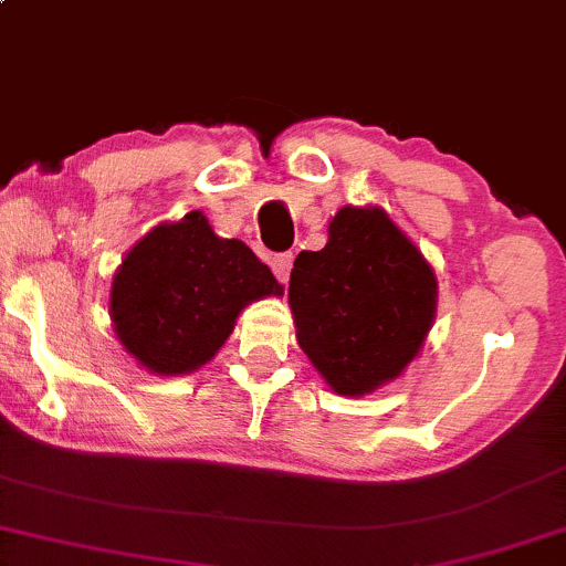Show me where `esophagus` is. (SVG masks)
<instances>
[{
  "mask_svg": "<svg viewBox=\"0 0 566 566\" xmlns=\"http://www.w3.org/2000/svg\"><path fill=\"white\" fill-rule=\"evenodd\" d=\"M271 269H274V274L279 282H287L290 279V269H292V253H279L271 259Z\"/></svg>",
  "mask_w": 566,
  "mask_h": 566,
  "instance_id": "obj_1",
  "label": "esophagus"
}]
</instances>
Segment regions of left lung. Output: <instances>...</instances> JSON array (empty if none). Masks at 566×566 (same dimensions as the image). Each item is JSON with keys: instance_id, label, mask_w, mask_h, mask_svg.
Masks as SVG:
<instances>
[{"instance_id": "left-lung-1", "label": "left lung", "mask_w": 566, "mask_h": 566, "mask_svg": "<svg viewBox=\"0 0 566 566\" xmlns=\"http://www.w3.org/2000/svg\"><path fill=\"white\" fill-rule=\"evenodd\" d=\"M300 349L338 396L394 382L419 357L437 313V276L382 207H342L328 243L290 274Z\"/></svg>"}]
</instances>
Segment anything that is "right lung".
<instances>
[{
    "label": "right lung",
    "mask_w": 566,
    "mask_h": 566,
    "mask_svg": "<svg viewBox=\"0 0 566 566\" xmlns=\"http://www.w3.org/2000/svg\"><path fill=\"white\" fill-rule=\"evenodd\" d=\"M282 292L243 240L220 238L205 214L188 212L157 224L124 255L108 313L139 367L176 378L214 359L248 305Z\"/></svg>",
    "instance_id": "right-lung-1"
}]
</instances>
